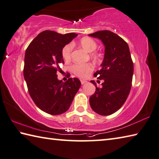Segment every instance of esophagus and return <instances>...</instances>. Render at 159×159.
<instances>
[{
    "mask_svg": "<svg viewBox=\"0 0 159 159\" xmlns=\"http://www.w3.org/2000/svg\"><path fill=\"white\" fill-rule=\"evenodd\" d=\"M85 83H86L85 80H81V84H84Z\"/></svg>",
    "mask_w": 159,
    "mask_h": 159,
    "instance_id": "34e87169",
    "label": "esophagus"
}]
</instances>
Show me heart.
Here are the masks:
<instances>
[{"instance_id":"1","label":"heart","mask_w":159,"mask_h":159,"mask_svg":"<svg viewBox=\"0 0 159 159\" xmlns=\"http://www.w3.org/2000/svg\"><path fill=\"white\" fill-rule=\"evenodd\" d=\"M79 45L86 52H91V57L94 60H98L99 59V54L95 51L97 48L98 44L94 39L89 37H85L81 39L79 41ZM73 50L72 44L68 43L63 47L61 50V56L65 61H69L71 58V52ZM70 71L75 75L79 77L80 78H86L89 73L93 70V65L87 63V64H75L70 66Z\"/></svg>"}]
</instances>
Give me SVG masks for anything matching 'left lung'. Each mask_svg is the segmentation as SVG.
<instances>
[{
    "mask_svg": "<svg viewBox=\"0 0 159 159\" xmlns=\"http://www.w3.org/2000/svg\"><path fill=\"white\" fill-rule=\"evenodd\" d=\"M100 39L105 46L101 69L94 73L103 80L102 87L95 85V93L89 99L95 113L109 116L121 108L129 94L134 73V64L128 44L123 39L109 30L98 31L89 34ZM99 81V80H98Z\"/></svg>",
    "mask_w": 159,
    "mask_h": 159,
    "instance_id": "left-lung-1",
    "label": "left lung"
}]
</instances>
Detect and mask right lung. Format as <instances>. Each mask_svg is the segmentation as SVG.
<instances>
[{
	"mask_svg": "<svg viewBox=\"0 0 159 159\" xmlns=\"http://www.w3.org/2000/svg\"><path fill=\"white\" fill-rule=\"evenodd\" d=\"M77 36L75 33L61 34L51 30L39 34L27 48L23 75L29 94L41 110L50 115H59L69 109L81 86L74 77L66 82L58 80L59 64H64L63 47Z\"/></svg>",
	"mask_w": 159,
	"mask_h": 159,
	"instance_id": "1",
	"label": "right lung"
}]
</instances>
